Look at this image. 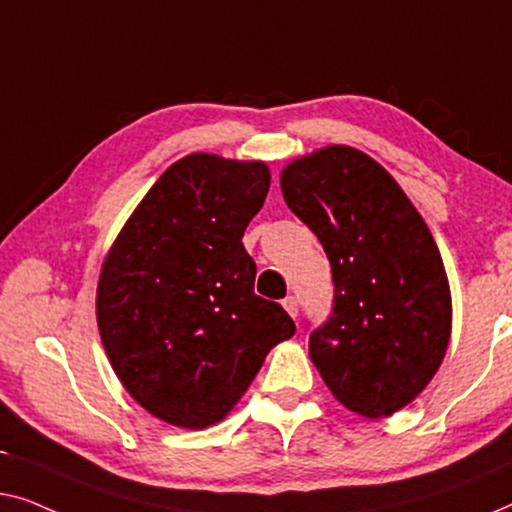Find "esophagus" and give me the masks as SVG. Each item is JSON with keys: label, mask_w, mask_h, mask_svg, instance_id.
Here are the masks:
<instances>
[{"label": "esophagus", "mask_w": 512, "mask_h": 512, "mask_svg": "<svg viewBox=\"0 0 512 512\" xmlns=\"http://www.w3.org/2000/svg\"><path fill=\"white\" fill-rule=\"evenodd\" d=\"M283 308L287 313L292 315V318H297V313H299V304H297V299L294 297H287V299H283Z\"/></svg>", "instance_id": "esophagus-1"}]
</instances>
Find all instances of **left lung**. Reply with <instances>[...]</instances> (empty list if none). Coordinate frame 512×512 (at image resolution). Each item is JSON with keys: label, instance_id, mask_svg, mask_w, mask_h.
<instances>
[{"label": "left lung", "instance_id": "8db88e82", "mask_svg": "<svg viewBox=\"0 0 512 512\" xmlns=\"http://www.w3.org/2000/svg\"><path fill=\"white\" fill-rule=\"evenodd\" d=\"M280 190L334 278L311 362L352 413L394 415L431 383L452 334L448 273L427 222L385 167L341 143L292 160Z\"/></svg>", "mask_w": 512, "mask_h": 512}]
</instances>
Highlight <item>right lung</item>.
<instances>
[{"instance_id": "add662e5", "label": "right lung", "mask_w": 512, "mask_h": 512, "mask_svg": "<svg viewBox=\"0 0 512 512\" xmlns=\"http://www.w3.org/2000/svg\"><path fill=\"white\" fill-rule=\"evenodd\" d=\"M269 185L259 160L185 155L104 257L99 336L122 387L157 420L183 429L225 420L273 345L294 336L290 315L255 294L241 243Z\"/></svg>"}]
</instances>
